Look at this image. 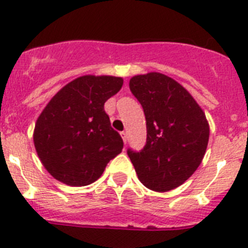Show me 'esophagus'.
<instances>
[{"mask_svg":"<svg viewBox=\"0 0 248 248\" xmlns=\"http://www.w3.org/2000/svg\"><path fill=\"white\" fill-rule=\"evenodd\" d=\"M121 137H122V140H124V144H126L127 140H128V137H127V133H126V132H121Z\"/></svg>","mask_w":248,"mask_h":248,"instance_id":"1","label":"esophagus"}]
</instances>
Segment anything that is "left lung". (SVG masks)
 <instances>
[{"label":"left lung","mask_w":248,"mask_h":248,"mask_svg":"<svg viewBox=\"0 0 248 248\" xmlns=\"http://www.w3.org/2000/svg\"><path fill=\"white\" fill-rule=\"evenodd\" d=\"M129 89L144 110L147 144L128 149L140 181L155 192L181 186L204 158L209 124L186 88L159 72L129 79Z\"/></svg>","instance_id":"left-lung-1"}]
</instances>
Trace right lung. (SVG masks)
Here are the masks:
<instances>
[{"label": "right lung", "mask_w": 248, "mask_h": 248, "mask_svg": "<svg viewBox=\"0 0 248 248\" xmlns=\"http://www.w3.org/2000/svg\"><path fill=\"white\" fill-rule=\"evenodd\" d=\"M121 77L87 75L55 94L39 115L34 145L44 168L68 186H87L103 175L111 159L124 148L104 110L120 92Z\"/></svg>", "instance_id": "obj_1"}]
</instances>
